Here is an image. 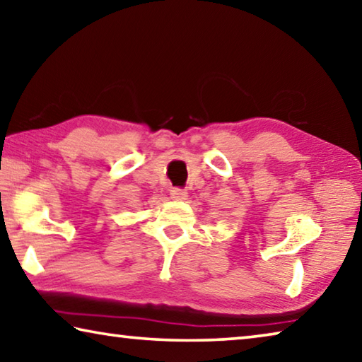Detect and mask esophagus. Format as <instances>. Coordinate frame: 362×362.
I'll return each instance as SVG.
<instances>
[{
	"label": "esophagus",
	"mask_w": 362,
	"mask_h": 362,
	"mask_svg": "<svg viewBox=\"0 0 362 362\" xmlns=\"http://www.w3.org/2000/svg\"><path fill=\"white\" fill-rule=\"evenodd\" d=\"M187 196H188V193L185 192V189H180V188L170 189V198H173V199L182 201V199H187Z\"/></svg>",
	"instance_id": "34e87169"
}]
</instances>
